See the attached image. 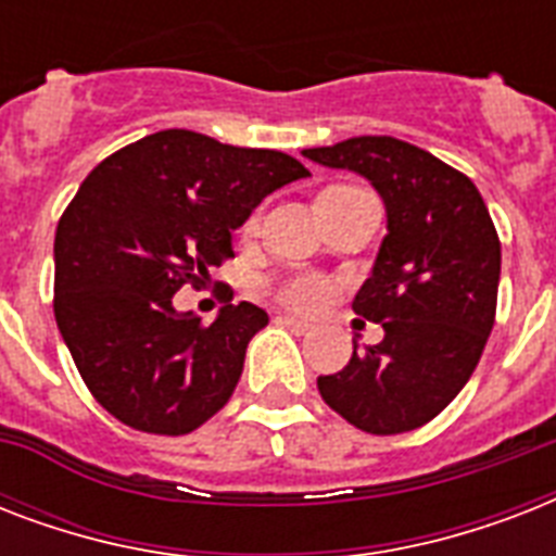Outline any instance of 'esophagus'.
Masks as SVG:
<instances>
[{
  "label": "esophagus",
  "mask_w": 556,
  "mask_h": 556,
  "mask_svg": "<svg viewBox=\"0 0 556 556\" xmlns=\"http://www.w3.org/2000/svg\"><path fill=\"white\" fill-rule=\"evenodd\" d=\"M277 323H279V326H286V329L296 331V334H308V331L314 329L312 323H308V320H300V317H291V314H279Z\"/></svg>",
  "instance_id": "esophagus-1"
}]
</instances>
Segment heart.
<instances>
[{
	"mask_svg": "<svg viewBox=\"0 0 556 556\" xmlns=\"http://www.w3.org/2000/svg\"><path fill=\"white\" fill-rule=\"evenodd\" d=\"M248 227H253V222ZM331 286L329 279L317 277V274H296V277L282 279L277 286V300L288 308L296 312H317L329 303Z\"/></svg>",
	"mask_w": 556,
	"mask_h": 556,
	"instance_id": "b5f03b06",
	"label": "heart"
}]
</instances>
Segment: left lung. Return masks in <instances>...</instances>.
I'll return each mask as SVG.
<instances>
[{
  "label": "left lung",
  "mask_w": 556,
  "mask_h": 556,
  "mask_svg": "<svg viewBox=\"0 0 556 556\" xmlns=\"http://www.w3.org/2000/svg\"><path fill=\"white\" fill-rule=\"evenodd\" d=\"M305 159L369 178L387 230L355 314L383 326L378 346L320 375L323 401L371 435L432 421L462 392L491 338L502 244L482 192L465 173L389 135L314 147Z\"/></svg>",
  "instance_id": "left-lung-1"
}]
</instances>
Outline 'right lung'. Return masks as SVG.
Masks as SVG:
<instances>
[{
	"label": "right lung",
	"mask_w": 556,
	"mask_h": 556,
	"mask_svg": "<svg viewBox=\"0 0 556 556\" xmlns=\"http://www.w3.org/2000/svg\"><path fill=\"white\" fill-rule=\"evenodd\" d=\"M308 176L277 150L164 129L100 161L60 216L54 317L86 387L117 421L185 435L230 401L268 314L225 305L210 326L173 294L233 256L230 233L279 187Z\"/></svg>",
	"instance_id": "1"
}]
</instances>
